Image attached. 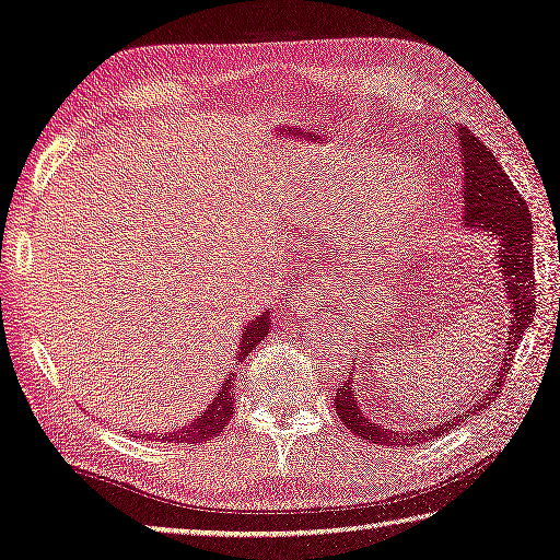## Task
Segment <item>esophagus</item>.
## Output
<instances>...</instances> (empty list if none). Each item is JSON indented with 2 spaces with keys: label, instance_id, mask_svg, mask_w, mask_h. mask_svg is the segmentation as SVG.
Wrapping results in <instances>:
<instances>
[{
  "label": "esophagus",
  "instance_id": "34e87169",
  "mask_svg": "<svg viewBox=\"0 0 560 560\" xmlns=\"http://www.w3.org/2000/svg\"><path fill=\"white\" fill-rule=\"evenodd\" d=\"M319 312H322V283L315 281V279H310L295 293L293 315H295L298 322L305 324L312 317H317Z\"/></svg>",
  "mask_w": 560,
  "mask_h": 560
}]
</instances>
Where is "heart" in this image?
I'll return each instance as SVG.
<instances>
[{"mask_svg":"<svg viewBox=\"0 0 560 560\" xmlns=\"http://www.w3.org/2000/svg\"><path fill=\"white\" fill-rule=\"evenodd\" d=\"M422 166L386 162L380 152L348 148L312 166L291 195V226L305 238L336 241V262L353 277L392 269L427 224Z\"/></svg>","mask_w":560,"mask_h":560,"instance_id":"1","label":"heart"}]
</instances>
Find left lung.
Returning <instances> with one entry per match:
<instances>
[{
    "label": "left lung",
    "instance_id": "left-lung-1",
    "mask_svg": "<svg viewBox=\"0 0 560 560\" xmlns=\"http://www.w3.org/2000/svg\"><path fill=\"white\" fill-rule=\"evenodd\" d=\"M453 138H458V154L463 164V221L467 233H482L491 241H497V267L503 281L505 305L511 312L509 336L501 353V368L493 372V382L485 388L472 408L456 415V418L441 420L432 429H408L396 432L384 424L374 422L362 412L355 388L353 372H350L346 386H341L334 396L336 412L341 422L358 434L360 439L372 441L382 446H415L422 441L436 439L441 434L456 429L460 422L470 420L477 410L487 408L497 400V394L505 382V374L511 370V360L517 350L525 329L535 322V269H532V214L527 202L520 198L513 180L503 172L501 164L493 158L491 150L482 140L475 138L470 128L456 124ZM412 277L420 279V269H412ZM406 279V277H402ZM398 285H406L400 281Z\"/></svg>",
    "mask_w": 560,
    "mask_h": 560
}]
</instances>
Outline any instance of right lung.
I'll list each match as a JSON object with an SVG mask.
<instances>
[{"instance_id":"obj_1","label":"right lung","mask_w":560,"mask_h":560,"mask_svg":"<svg viewBox=\"0 0 560 560\" xmlns=\"http://www.w3.org/2000/svg\"><path fill=\"white\" fill-rule=\"evenodd\" d=\"M271 331V307L259 312L255 319H250L243 327V334H238V346H236V362L243 365V360L248 358L250 350L265 339V336ZM233 402H236V374H224V382H221V388L217 396L207 402V408L195 415V418L178 427V429H166L164 434H150V432H140L138 436L152 441V439H162L168 441V444H207L214 436L224 432V427L229 424L231 415H233Z\"/></svg>"}]
</instances>
